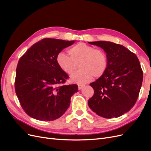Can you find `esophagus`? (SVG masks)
I'll return each instance as SVG.
<instances>
[{
	"mask_svg": "<svg viewBox=\"0 0 151 151\" xmlns=\"http://www.w3.org/2000/svg\"><path fill=\"white\" fill-rule=\"evenodd\" d=\"M83 86H84L83 84H79L78 85V89H79V90H81L82 88H83Z\"/></svg>",
	"mask_w": 151,
	"mask_h": 151,
	"instance_id": "obj_1",
	"label": "esophagus"
}]
</instances>
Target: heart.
I'll list each match as a JSON object with an SVG mask.
<instances>
[{"label":"heart","instance_id":"b5f03b06","mask_svg":"<svg viewBox=\"0 0 151 151\" xmlns=\"http://www.w3.org/2000/svg\"><path fill=\"white\" fill-rule=\"evenodd\" d=\"M70 57L59 53L57 56L58 67L68 75H72L76 69V63H79L81 70L71 77V81L84 83L93 79L101 77L107 70L108 58L103 50L94 48L84 43H77L68 50Z\"/></svg>","mask_w":151,"mask_h":151}]
</instances>
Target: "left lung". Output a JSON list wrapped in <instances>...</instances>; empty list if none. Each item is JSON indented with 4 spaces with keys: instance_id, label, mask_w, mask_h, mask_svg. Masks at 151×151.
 Listing matches in <instances>:
<instances>
[{
    "instance_id": "left-lung-1",
    "label": "left lung",
    "mask_w": 151,
    "mask_h": 151,
    "mask_svg": "<svg viewBox=\"0 0 151 151\" xmlns=\"http://www.w3.org/2000/svg\"><path fill=\"white\" fill-rule=\"evenodd\" d=\"M88 43L103 48L108 63L104 74L90 84L94 93L89 106L103 118L119 117L130 111L138 99L143 80L140 62L123 45L105 41Z\"/></svg>"
}]
</instances>
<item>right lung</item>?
<instances>
[{
  "mask_svg": "<svg viewBox=\"0 0 151 151\" xmlns=\"http://www.w3.org/2000/svg\"><path fill=\"white\" fill-rule=\"evenodd\" d=\"M74 41L44 38L26 51L18 62L15 91L27 115L42 121H52L65 113L76 84L63 85L68 76L58 67L57 56Z\"/></svg>",
  "mask_w": 151,
  "mask_h": 151,
  "instance_id": "1",
  "label": "right lung"
}]
</instances>
